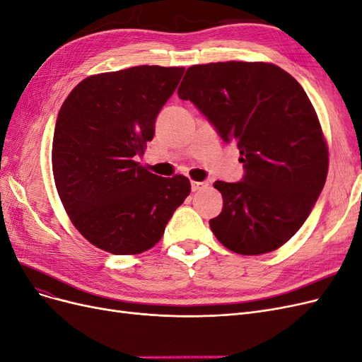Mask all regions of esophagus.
I'll return each mask as SVG.
<instances>
[{
	"label": "esophagus",
	"instance_id": "esophagus-1",
	"mask_svg": "<svg viewBox=\"0 0 362 362\" xmlns=\"http://www.w3.org/2000/svg\"><path fill=\"white\" fill-rule=\"evenodd\" d=\"M208 187V182L206 181H192V190L193 192H199Z\"/></svg>",
	"mask_w": 362,
	"mask_h": 362
}]
</instances>
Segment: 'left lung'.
Instances as JSON below:
<instances>
[{
  "label": "left lung",
  "mask_w": 362,
  "mask_h": 362,
  "mask_svg": "<svg viewBox=\"0 0 362 362\" xmlns=\"http://www.w3.org/2000/svg\"><path fill=\"white\" fill-rule=\"evenodd\" d=\"M178 96L198 107L242 156V181L214 182L223 198L222 213L210 221L216 238L240 255L287 243L310 216L329 164L302 86L276 64L218 62L189 68Z\"/></svg>",
  "instance_id": "left-lung-1"
}]
</instances>
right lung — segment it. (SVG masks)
<instances>
[{
    "label": "right lung",
    "instance_id": "right-lung-1",
    "mask_svg": "<svg viewBox=\"0 0 362 362\" xmlns=\"http://www.w3.org/2000/svg\"><path fill=\"white\" fill-rule=\"evenodd\" d=\"M184 71L145 64L90 75L60 108L52 139L60 201L80 234L110 254L154 247L190 194L189 178H163L136 161Z\"/></svg>",
    "mask_w": 362,
    "mask_h": 362
}]
</instances>
